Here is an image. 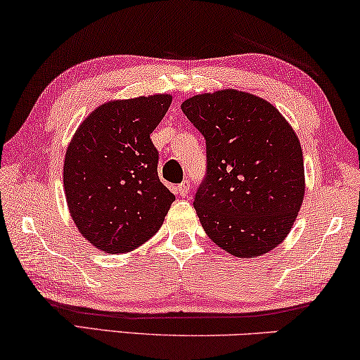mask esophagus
<instances>
[{
	"mask_svg": "<svg viewBox=\"0 0 360 360\" xmlns=\"http://www.w3.org/2000/svg\"><path fill=\"white\" fill-rule=\"evenodd\" d=\"M188 191H190V181L188 180H184L179 186H176V195L181 196V198H186V196H188Z\"/></svg>",
	"mask_w": 360,
	"mask_h": 360,
	"instance_id": "esophagus-1",
	"label": "esophagus"
}]
</instances>
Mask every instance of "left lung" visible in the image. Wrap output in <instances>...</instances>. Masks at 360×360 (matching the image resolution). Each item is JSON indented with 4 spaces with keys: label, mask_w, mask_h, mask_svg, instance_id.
Returning <instances> with one entry per match:
<instances>
[{
    "label": "left lung",
    "mask_w": 360,
    "mask_h": 360,
    "mask_svg": "<svg viewBox=\"0 0 360 360\" xmlns=\"http://www.w3.org/2000/svg\"><path fill=\"white\" fill-rule=\"evenodd\" d=\"M181 111L206 141V175L193 201L206 234L236 257L277 248L304 195L292 126L269 101L233 88L191 96Z\"/></svg>",
    "instance_id": "left-lung-1"
}]
</instances>
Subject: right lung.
I'll use <instances>...</instances> for the list:
<instances>
[{"label": "right lung", "instance_id": "right-lung-1", "mask_svg": "<svg viewBox=\"0 0 360 360\" xmlns=\"http://www.w3.org/2000/svg\"><path fill=\"white\" fill-rule=\"evenodd\" d=\"M170 95L139 96L98 106L78 126L63 162L68 210L83 238L110 254L149 240L175 196L157 174L150 134Z\"/></svg>", "mask_w": 360, "mask_h": 360}]
</instances>
